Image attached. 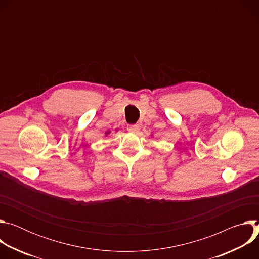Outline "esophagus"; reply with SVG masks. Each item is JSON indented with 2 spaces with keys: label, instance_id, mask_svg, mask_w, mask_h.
<instances>
[{
  "label": "esophagus",
  "instance_id": "obj_1",
  "mask_svg": "<svg viewBox=\"0 0 259 259\" xmlns=\"http://www.w3.org/2000/svg\"><path fill=\"white\" fill-rule=\"evenodd\" d=\"M127 130L129 132H132V133H135L139 130V126L138 125H128L127 126Z\"/></svg>",
  "mask_w": 259,
  "mask_h": 259
}]
</instances>
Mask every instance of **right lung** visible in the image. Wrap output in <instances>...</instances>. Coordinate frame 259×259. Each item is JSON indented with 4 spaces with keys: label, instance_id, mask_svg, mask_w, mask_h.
I'll use <instances>...</instances> for the list:
<instances>
[{
    "label": "right lung",
    "instance_id": "1",
    "mask_svg": "<svg viewBox=\"0 0 259 259\" xmlns=\"http://www.w3.org/2000/svg\"><path fill=\"white\" fill-rule=\"evenodd\" d=\"M107 134H109V131H106V132H105V135H107Z\"/></svg>",
    "mask_w": 259,
    "mask_h": 259
}]
</instances>
